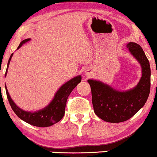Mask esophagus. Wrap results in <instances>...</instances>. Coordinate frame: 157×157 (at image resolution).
I'll return each mask as SVG.
<instances>
[{"mask_svg": "<svg viewBox=\"0 0 157 157\" xmlns=\"http://www.w3.org/2000/svg\"><path fill=\"white\" fill-rule=\"evenodd\" d=\"M91 74V71H90V70H86L84 71V75L86 76H89Z\"/></svg>", "mask_w": 157, "mask_h": 157, "instance_id": "obj_1", "label": "esophagus"}]
</instances>
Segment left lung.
Instances as JSON below:
<instances>
[{"label": "left lung", "mask_w": 157, "mask_h": 157, "mask_svg": "<svg viewBox=\"0 0 157 157\" xmlns=\"http://www.w3.org/2000/svg\"><path fill=\"white\" fill-rule=\"evenodd\" d=\"M126 47L141 67L142 74L136 86L121 91L100 81L88 80L94 112L100 119L111 123H119L132 118L144 106L149 95L151 69L149 60L139 44L129 42Z\"/></svg>", "instance_id": "8db88e82"}]
</instances>
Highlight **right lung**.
Here are the masks:
<instances>
[{"instance_id":"1","label":"right lung","mask_w":157,"mask_h":157,"mask_svg":"<svg viewBox=\"0 0 157 157\" xmlns=\"http://www.w3.org/2000/svg\"><path fill=\"white\" fill-rule=\"evenodd\" d=\"M29 40H31V38H27V39L23 40V41L21 42L20 45H19L17 49L20 48L23 44H25ZM13 55V53L10 55V59L8 60L5 77L7 74L8 66H9ZM81 76L78 75V76L74 77V78L67 81L59 88V89L58 90L54 95L53 100L51 101L48 106L44 107V109H40V110L34 111V112H33V111H26L19 108L15 104L13 101L12 100L6 84L5 87L6 94H7V97L10 106H11L13 111H14L15 113L21 119H22L23 121H24L28 124H31V125L38 126V127H48V126H51L59 122L63 117L64 113H65L66 101H67L68 96L74 89V88L81 82Z\"/></svg>"}]
</instances>
